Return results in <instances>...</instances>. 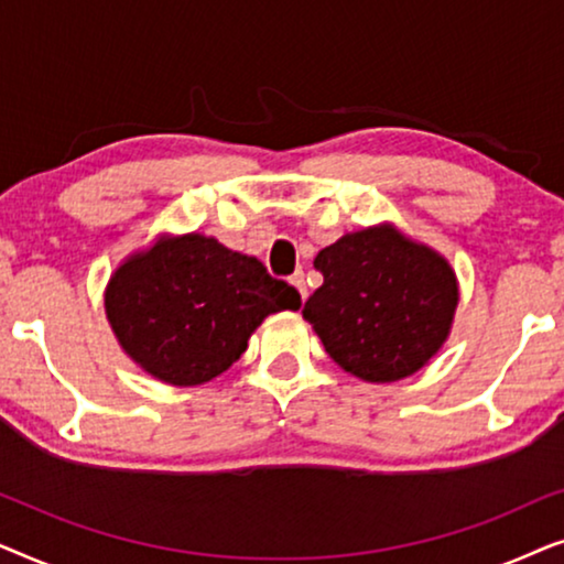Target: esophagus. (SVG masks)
Returning a JSON list of instances; mask_svg holds the SVG:
<instances>
[{
  "label": "esophagus",
  "instance_id": "esophagus-1",
  "mask_svg": "<svg viewBox=\"0 0 564 564\" xmlns=\"http://www.w3.org/2000/svg\"><path fill=\"white\" fill-rule=\"evenodd\" d=\"M290 282L295 284L297 292H300V297L305 300V297H307V288H305V274H303V272H295V274L290 276Z\"/></svg>",
  "mask_w": 564,
  "mask_h": 564
}]
</instances>
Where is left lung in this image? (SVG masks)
<instances>
[{
	"instance_id": "obj_1",
	"label": "left lung",
	"mask_w": 564,
	"mask_h": 564,
	"mask_svg": "<svg viewBox=\"0 0 564 564\" xmlns=\"http://www.w3.org/2000/svg\"><path fill=\"white\" fill-rule=\"evenodd\" d=\"M313 264L323 284L307 297L303 318L346 372L395 382L442 349L459 300L442 253L384 223L341 236Z\"/></svg>"
}]
</instances>
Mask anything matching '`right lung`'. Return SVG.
I'll return each mask as SVG.
<instances>
[{
  "instance_id": "1",
  "label": "right lung",
  "mask_w": 564,
  "mask_h": 564,
  "mask_svg": "<svg viewBox=\"0 0 564 564\" xmlns=\"http://www.w3.org/2000/svg\"><path fill=\"white\" fill-rule=\"evenodd\" d=\"M297 307L300 292L259 259L199 234L159 238L122 261L105 290L122 351L180 388L226 372L267 315Z\"/></svg>"
}]
</instances>
